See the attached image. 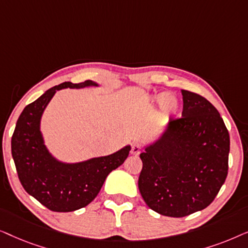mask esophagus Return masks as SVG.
<instances>
[{"mask_svg": "<svg viewBox=\"0 0 248 248\" xmlns=\"http://www.w3.org/2000/svg\"><path fill=\"white\" fill-rule=\"evenodd\" d=\"M141 150H142L141 145L139 144V143H135V144L132 145V149H131V154H132V155H140Z\"/></svg>", "mask_w": 248, "mask_h": 248, "instance_id": "obj_1", "label": "esophagus"}]
</instances>
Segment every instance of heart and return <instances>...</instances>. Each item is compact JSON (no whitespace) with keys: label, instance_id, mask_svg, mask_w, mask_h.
<instances>
[{"label":"heart","instance_id":"b5f03b06","mask_svg":"<svg viewBox=\"0 0 248 248\" xmlns=\"http://www.w3.org/2000/svg\"><path fill=\"white\" fill-rule=\"evenodd\" d=\"M154 103L162 106L164 111L169 115H176L179 111V104L174 97H169L167 93H161L154 98Z\"/></svg>","mask_w":248,"mask_h":248}]
</instances>
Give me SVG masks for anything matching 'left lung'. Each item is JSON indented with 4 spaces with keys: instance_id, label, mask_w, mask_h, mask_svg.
I'll list each match as a JSON object with an SVG mask.
<instances>
[{
    "instance_id": "left-lung-1",
    "label": "left lung",
    "mask_w": 248,
    "mask_h": 248,
    "mask_svg": "<svg viewBox=\"0 0 248 248\" xmlns=\"http://www.w3.org/2000/svg\"><path fill=\"white\" fill-rule=\"evenodd\" d=\"M182 94V117L172 118L160 140L140 155L142 198L172 218L211 204L228 175L230 139L219 111L199 93Z\"/></svg>"
}]
</instances>
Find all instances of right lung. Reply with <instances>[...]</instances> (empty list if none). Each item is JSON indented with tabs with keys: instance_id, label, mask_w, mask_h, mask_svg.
<instances>
[{
	"instance_id": "right-lung-1",
	"label": "right lung",
	"mask_w": 248,
	"mask_h": 248,
	"mask_svg": "<svg viewBox=\"0 0 248 248\" xmlns=\"http://www.w3.org/2000/svg\"><path fill=\"white\" fill-rule=\"evenodd\" d=\"M96 86L63 82L50 88L25 107L11 139V151L19 181L26 192L55 212H70L89 204L99 193L108 174L123 164L131 148L125 147L107 157L93 158L76 165L56 161L48 154L39 132V122L47 104L62 88Z\"/></svg>"
}]
</instances>
